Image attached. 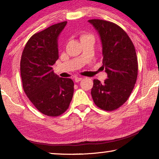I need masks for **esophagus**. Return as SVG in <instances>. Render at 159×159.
Here are the masks:
<instances>
[{
	"label": "esophagus",
	"mask_w": 159,
	"mask_h": 159,
	"mask_svg": "<svg viewBox=\"0 0 159 159\" xmlns=\"http://www.w3.org/2000/svg\"><path fill=\"white\" fill-rule=\"evenodd\" d=\"M82 80V77H75V82H79Z\"/></svg>",
	"instance_id": "34e87169"
}]
</instances>
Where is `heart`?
<instances>
[{
	"label": "heart",
	"mask_w": 159,
	"mask_h": 159,
	"mask_svg": "<svg viewBox=\"0 0 159 159\" xmlns=\"http://www.w3.org/2000/svg\"><path fill=\"white\" fill-rule=\"evenodd\" d=\"M89 36H92V35H90V34H82V35L81 36V39L83 38H86V37H89Z\"/></svg>",
	"instance_id": "1"
}]
</instances>
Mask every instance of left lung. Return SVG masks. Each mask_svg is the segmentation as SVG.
Returning a JSON list of instances; mask_svg holds the SVG:
<instances>
[{"instance_id": "1", "label": "left lung", "mask_w": 159, "mask_h": 159, "mask_svg": "<svg viewBox=\"0 0 159 159\" xmlns=\"http://www.w3.org/2000/svg\"><path fill=\"white\" fill-rule=\"evenodd\" d=\"M98 32L102 43L103 66L108 79L93 80L91 95L98 107L113 111L129 98L138 77V63L132 40L116 24L102 19L88 20Z\"/></svg>"}]
</instances>
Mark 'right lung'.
<instances>
[{
  "instance_id": "obj_1",
  "label": "right lung",
  "mask_w": 159,
  "mask_h": 159,
  "mask_svg": "<svg viewBox=\"0 0 159 159\" xmlns=\"http://www.w3.org/2000/svg\"><path fill=\"white\" fill-rule=\"evenodd\" d=\"M67 21H63L33 34L21 58L23 89L28 98L42 114L58 116L69 108L74 94V82L53 71L58 58V38Z\"/></svg>"
}]
</instances>
